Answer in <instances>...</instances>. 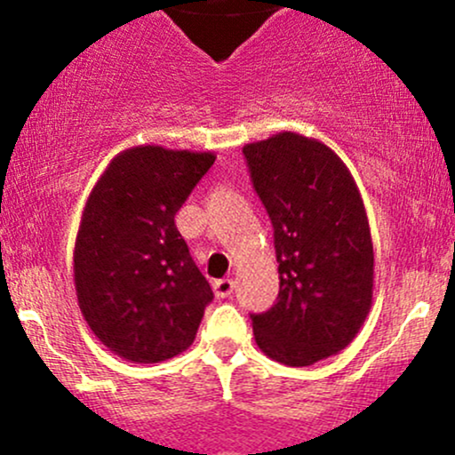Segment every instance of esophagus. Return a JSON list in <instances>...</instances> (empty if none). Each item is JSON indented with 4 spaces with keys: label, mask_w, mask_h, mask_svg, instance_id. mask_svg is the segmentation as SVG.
Listing matches in <instances>:
<instances>
[{
    "label": "esophagus",
    "mask_w": 455,
    "mask_h": 455,
    "mask_svg": "<svg viewBox=\"0 0 455 455\" xmlns=\"http://www.w3.org/2000/svg\"><path fill=\"white\" fill-rule=\"evenodd\" d=\"M235 289V282L231 278H222L213 282V293H216L218 299H224V297H231Z\"/></svg>",
    "instance_id": "34e87169"
}]
</instances>
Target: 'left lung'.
I'll list each match as a JSON object with an SVG mask.
<instances>
[{
  "label": "left lung",
  "instance_id": "obj_1",
  "mask_svg": "<svg viewBox=\"0 0 455 455\" xmlns=\"http://www.w3.org/2000/svg\"><path fill=\"white\" fill-rule=\"evenodd\" d=\"M250 180L274 227L280 291L250 315L259 348L284 365L342 351L372 306L374 250L347 164L316 139L280 132L243 148Z\"/></svg>",
  "mask_w": 455,
  "mask_h": 455
}]
</instances>
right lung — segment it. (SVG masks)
Wrapping results in <instances>:
<instances>
[{
  "label": "right lung",
  "mask_w": 455,
  "mask_h": 455,
  "mask_svg": "<svg viewBox=\"0 0 455 455\" xmlns=\"http://www.w3.org/2000/svg\"><path fill=\"white\" fill-rule=\"evenodd\" d=\"M216 160L212 151L139 145L93 186L75 243V286L87 325L108 351L158 363L195 342L210 282L175 227Z\"/></svg>",
  "instance_id": "obj_1"
}]
</instances>
